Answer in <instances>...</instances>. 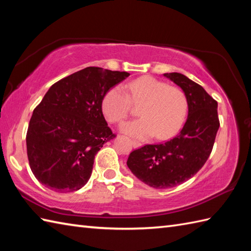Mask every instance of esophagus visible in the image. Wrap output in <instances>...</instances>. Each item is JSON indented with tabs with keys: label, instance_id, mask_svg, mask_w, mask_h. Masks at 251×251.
<instances>
[{
	"label": "esophagus",
	"instance_id": "1",
	"mask_svg": "<svg viewBox=\"0 0 251 251\" xmlns=\"http://www.w3.org/2000/svg\"><path fill=\"white\" fill-rule=\"evenodd\" d=\"M132 146L134 148H140L142 146V144L138 142H135V141H132Z\"/></svg>",
	"mask_w": 251,
	"mask_h": 251
}]
</instances>
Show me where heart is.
Segmentation results:
<instances>
[{"label": "heart", "mask_w": 251, "mask_h": 251, "mask_svg": "<svg viewBox=\"0 0 251 251\" xmlns=\"http://www.w3.org/2000/svg\"><path fill=\"white\" fill-rule=\"evenodd\" d=\"M116 86L105 94L102 109L106 119L119 124L129 115L131 102L141 104L137 110L142 118L121 126L125 134L146 138L154 134L159 140L173 136L180 129L187 114V100L181 90L151 76H143L126 86Z\"/></svg>", "instance_id": "heart-1"}]
</instances>
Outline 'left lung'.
<instances>
[{
	"label": "left lung",
	"instance_id": "1",
	"mask_svg": "<svg viewBox=\"0 0 251 251\" xmlns=\"http://www.w3.org/2000/svg\"><path fill=\"white\" fill-rule=\"evenodd\" d=\"M185 93L188 117L178 135L158 145L132 151L127 168L138 179L155 189L176 187L202 169L219 129L218 103L199 83L180 73H165Z\"/></svg>",
	"mask_w": 251,
	"mask_h": 251
}]
</instances>
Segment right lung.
<instances>
[{
    "label": "right lung",
    "instance_id": "right-lung-1",
    "mask_svg": "<svg viewBox=\"0 0 251 251\" xmlns=\"http://www.w3.org/2000/svg\"><path fill=\"white\" fill-rule=\"evenodd\" d=\"M129 76L89 66L49 88L26 132L30 168L42 185L61 193L86 185L96 154L116 137L103 116V98Z\"/></svg>",
    "mask_w": 251,
    "mask_h": 251
}]
</instances>
